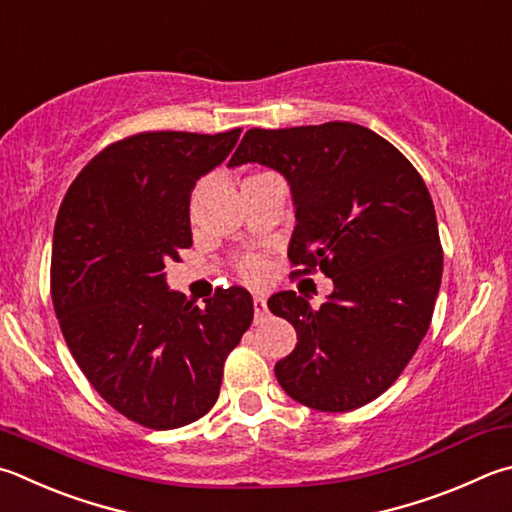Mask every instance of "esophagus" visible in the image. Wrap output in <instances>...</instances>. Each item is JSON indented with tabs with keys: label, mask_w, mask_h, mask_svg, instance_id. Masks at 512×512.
<instances>
[{
	"label": "esophagus",
	"mask_w": 512,
	"mask_h": 512,
	"mask_svg": "<svg viewBox=\"0 0 512 512\" xmlns=\"http://www.w3.org/2000/svg\"><path fill=\"white\" fill-rule=\"evenodd\" d=\"M253 306H255V322L264 320L266 313H268V306H266V297L262 293H255L253 297Z\"/></svg>",
	"instance_id": "34e87169"
}]
</instances>
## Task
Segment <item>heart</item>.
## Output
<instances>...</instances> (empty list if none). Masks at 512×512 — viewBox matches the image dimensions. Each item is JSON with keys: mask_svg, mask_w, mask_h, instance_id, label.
<instances>
[{"mask_svg": "<svg viewBox=\"0 0 512 512\" xmlns=\"http://www.w3.org/2000/svg\"><path fill=\"white\" fill-rule=\"evenodd\" d=\"M264 271H266V262L259 257H248L246 262L241 264V273L250 277V280H259V277L264 275Z\"/></svg>", "mask_w": 512, "mask_h": 512, "instance_id": "b5f03b06", "label": "heart"}]
</instances>
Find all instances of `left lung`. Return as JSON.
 <instances>
[{
	"label": "left lung",
	"instance_id": "left-lung-1",
	"mask_svg": "<svg viewBox=\"0 0 512 512\" xmlns=\"http://www.w3.org/2000/svg\"><path fill=\"white\" fill-rule=\"evenodd\" d=\"M259 163L291 185L297 226L288 259L331 277L320 309L293 291L268 309L297 331L275 365L293 401L349 412L401 376L430 327L443 250L430 192L414 165L371 129L324 123L248 129L228 167Z\"/></svg>",
	"mask_w": 512,
	"mask_h": 512
}]
</instances>
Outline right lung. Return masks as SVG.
I'll return each instance as SVG.
<instances>
[{
    "label": "right lung",
    "mask_w": 512,
    "mask_h": 512,
    "mask_svg": "<svg viewBox=\"0 0 512 512\" xmlns=\"http://www.w3.org/2000/svg\"><path fill=\"white\" fill-rule=\"evenodd\" d=\"M239 134L145 132L109 145L55 219L51 297L62 336L96 392L152 430L210 412L228 353L253 322L246 288H219L201 309L165 282V264L192 246L194 185Z\"/></svg>",
    "instance_id": "right-lung-1"
}]
</instances>
